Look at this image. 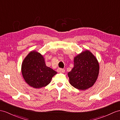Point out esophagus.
<instances>
[{"mask_svg": "<svg viewBox=\"0 0 120 120\" xmlns=\"http://www.w3.org/2000/svg\"><path fill=\"white\" fill-rule=\"evenodd\" d=\"M57 72H59V73H63L65 72V70L62 68H58L57 70Z\"/></svg>", "mask_w": 120, "mask_h": 120, "instance_id": "34e87169", "label": "esophagus"}]
</instances>
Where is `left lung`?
<instances>
[{
    "mask_svg": "<svg viewBox=\"0 0 120 120\" xmlns=\"http://www.w3.org/2000/svg\"><path fill=\"white\" fill-rule=\"evenodd\" d=\"M99 65L97 58L88 50L74 57V67L68 73L69 82L75 88L86 90L97 80Z\"/></svg>",
    "mask_w": 120,
    "mask_h": 120,
    "instance_id": "left-lung-1",
    "label": "left lung"
}]
</instances>
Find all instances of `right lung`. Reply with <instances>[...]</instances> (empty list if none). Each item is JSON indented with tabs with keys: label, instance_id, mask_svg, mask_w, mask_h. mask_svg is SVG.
<instances>
[{
	"label": "right lung",
	"instance_id": "1",
	"mask_svg": "<svg viewBox=\"0 0 120 120\" xmlns=\"http://www.w3.org/2000/svg\"><path fill=\"white\" fill-rule=\"evenodd\" d=\"M21 72L25 82L36 89L47 86L57 73L46 65L42 55L36 51H31L23 60Z\"/></svg>",
	"mask_w": 120,
	"mask_h": 120
}]
</instances>
